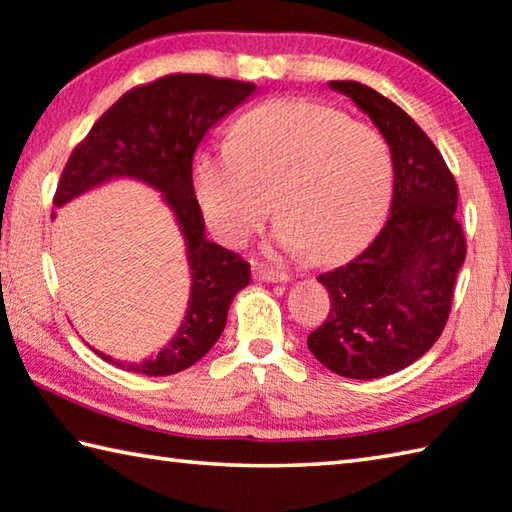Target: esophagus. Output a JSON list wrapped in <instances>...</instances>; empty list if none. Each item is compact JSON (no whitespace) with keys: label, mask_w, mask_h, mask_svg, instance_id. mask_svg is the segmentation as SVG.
Returning <instances> with one entry per match:
<instances>
[{"label":"esophagus","mask_w":512,"mask_h":512,"mask_svg":"<svg viewBox=\"0 0 512 512\" xmlns=\"http://www.w3.org/2000/svg\"><path fill=\"white\" fill-rule=\"evenodd\" d=\"M253 273H255V280H259V282H271V284H275V282H288V275L286 273L273 271V268H266V266H259V264L253 268Z\"/></svg>","instance_id":"esophagus-1"}]
</instances>
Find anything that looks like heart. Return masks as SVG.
<instances>
[{
  "label": "heart",
  "mask_w": 512,
  "mask_h": 512,
  "mask_svg": "<svg viewBox=\"0 0 512 512\" xmlns=\"http://www.w3.org/2000/svg\"><path fill=\"white\" fill-rule=\"evenodd\" d=\"M194 188L203 219L224 244H244L275 201L277 244L338 262L383 224L394 159L376 127L322 102L280 98L246 111L230 141L201 147Z\"/></svg>",
  "instance_id": "heart-1"
}]
</instances>
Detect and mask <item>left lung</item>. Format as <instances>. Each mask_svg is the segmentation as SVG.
<instances>
[{
  "instance_id": "left-lung-1",
  "label": "left lung",
  "mask_w": 512,
  "mask_h": 512,
  "mask_svg": "<svg viewBox=\"0 0 512 512\" xmlns=\"http://www.w3.org/2000/svg\"><path fill=\"white\" fill-rule=\"evenodd\" d=\"M371 118L392 150L394 197L376 239L349 264L322 273L331 311L306 345L333 374L371 380L410 367L439 340L466 239L454 217L457 183L405 111L367 85L331 80Z\"/></svg>"
}]
</instances>
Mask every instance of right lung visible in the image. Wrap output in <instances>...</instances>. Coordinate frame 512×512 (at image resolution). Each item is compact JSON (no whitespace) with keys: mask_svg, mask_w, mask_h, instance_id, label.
I'll return each mask as SVG.
<instances>
[{"mask_svg":"<svg viewBox=\"0 0 512 512\" xmlns=\"http://www.w3.org/2000/svg\"><path fill=\"white\" fill-rule=\"evenodd\" d=\"M253 91V82L199 73H174L136 87L100 116L64 167L55 208L109 181L132 179L161 192L185 241L192 284L181 327L156 356L141 362H120L94 349L111 365L145 376L179 374L224 333L232 300L250 282V264L206 237L192 161L210 129Z\"/></svg>","mask_w":512,"mask_h":512,"instance_id":"right-lung-1","label":"right lung"}]
</instances>
